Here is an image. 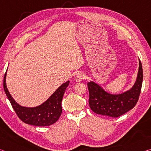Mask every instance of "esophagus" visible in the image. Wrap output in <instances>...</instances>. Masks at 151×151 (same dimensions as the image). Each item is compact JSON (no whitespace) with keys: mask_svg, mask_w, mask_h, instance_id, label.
Segmentation results:
<instances>
[{"mask_svg":"<svg viewBox=\"0 0 151 151\" xmlns=\"http://www.w3.org/2000/svg\"><path fill=\"white\" fill-rule=\"evenodd\" d=\"M85 75H84V74L80 73L75 76V80L76 82H80L82 80H83V79H85Z\"/></svg>","mask_w":151,"mask_h":151,"instance_id":"1","label":"esophagus"}]
</instances>
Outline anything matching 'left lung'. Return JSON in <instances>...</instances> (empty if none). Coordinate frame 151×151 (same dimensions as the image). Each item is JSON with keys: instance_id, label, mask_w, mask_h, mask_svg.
<instances>
[{"instance_id": "8db88e82", "label": "left lung", "mask_w": 151, "mask_h": 151, "mask_svg": "<svg viewBox=\"0 0 151 151\" xmlns=\"http://www.w3.org/2000/svg\"><path fill=\"white\" fill-rule=\"evenodd\" d=\"M142 79V64L139 60L136 82L130 90L123 93L110 94L94 82H88V103L91 109L98 114L114 118L122 115L136 105L141 91Z\"/></svg>"}]
</instances>
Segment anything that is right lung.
<instances>
[{"label": "right lung", "mask_w": 151, "mask_h": 151, "mask_svg": "<svg viewBox=\"0 0 151 151\" xmlns=\"http://www.w3.org/2000/svg\"><path fill=\"white\" fill-rule=\"evenodd\" d=\"M6 71L3 81L4 92L14 111L22 122L34 126L45 127L54 124L58 121L62 113L61 102L70 81H66L60 86L45 103L38 106L30 108L20 106L14 100L6 87Z\"/></svg>", "instance_id": "right-lung-1"}]
</instances>
